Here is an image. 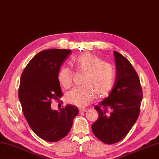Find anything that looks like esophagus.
I'll use <instances>...</instances> for the list:
<instances>
[{
	"label": "esophagus",
	"mask_w": 159,
	"mask_h": 159,
	"mask_svg": "<svg viewBox=\"0 0 159 159\" xmlns=\"http://www.w3.org/2000/svg\"><path fill=\"white\" fill-rule=\"evenodd\" d=\"M86 111V109L85 108H79V112H83Z\"/></svg>",
	"instance_id": "34e87169"
}]
</instances>
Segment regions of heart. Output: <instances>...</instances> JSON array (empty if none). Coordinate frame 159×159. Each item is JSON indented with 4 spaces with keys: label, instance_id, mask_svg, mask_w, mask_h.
<instances>
[{
    "label": "heart",
    "instance_id": "obj_1",
    "mask_svg": "<svg viewBox=\"0 0 159 159\" xmlns=\"http://www.w3.org/2000/svg\"><path fill=\"white\" fill-rule=\"evenodd\" d=\"M73 63L78 71L85 73L83 87L74 88L66 95V102L70 104L83 107L91 102L94 93L97 97L107 95L114 85L116 72L111 64L89 53H84L75 57ZM73 74L70 68L60 70L57 79L65 88L72 85Z\"/></svg>",
    "mask_w": 159,
    "mask_h": 159
}]
</instances>
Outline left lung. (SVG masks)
I'll use <instances>...</instances> for the list:
<instances>
[{
	"label": "left lung",
	"instance_id": "obj_1",
	"mask_svg": "<svg viewBox=\"0 0 159 159\" xmlns=\"http://www.w3.org/2000/svg\"><path fill=\"white\" fill-rule=\"evenodd\" d=\"M116 65L115 80L108 97L94 109L99 118L92 125L98 139L114 144L125 138L140 114L143 90L136 71L125 56L113 52Z\"/></svg>",
	"mask_w": 159,
	"mask_h": 159
}]
</instances>
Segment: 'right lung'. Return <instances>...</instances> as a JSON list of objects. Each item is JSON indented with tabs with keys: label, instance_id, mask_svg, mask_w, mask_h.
I'll return each mask as SVG.
<instances>
[{
	"label": "right lung",
	"instance_id": "right-lung-1",
	"mask_svg": "<svg viewBox=\"0 0 159 159\" xmlns=\"http://www.w3.org/2000/svg\"><path fill=\"white\" fill-rule=\"evenodd\" d=\"M71 54L67 49H47L35 55L21 74L19 99L25 120L34 134L48 142H57L70 132L79 108L68 104L52 110V99L61 98L57 79L60 67Z\"/></svg>",
	"mask_w": 159,
	"mask_h": 159
}]
</instances>
